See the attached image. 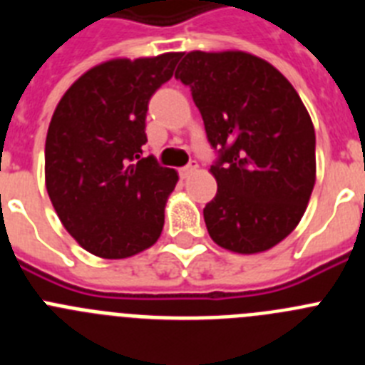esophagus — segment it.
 <instances>
[{"mask_svg": "<svg viewBox=\"0 0 365 365\" xmlns=\"http://www.w3.org/2000/svg\"><path fill=\"white\" fill-rule=\"evenodd\" d=\"M195 170H197V163H195V160H190V163L186 164L185 168H180L179 173H180V177H182V179H186V177L192 175V173L195 172Z\"/></svg>", "mask_w": 365, "mask_h": 365, "instance_id": "1", "label": "esophagus"}]
</instances>
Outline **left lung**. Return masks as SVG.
<instances>
[{"label":"left lung","mask_w":365,"mask_h":365,"mask_svg":"<svg viewBox=\"0 0 365 365\" xmlns=\"http://www.w3.org/2000/svg\"><path fill=\"white\" fill-rule=\"evenodd\" d=\"M175 78L190 87L206 137L217 193L205 222L219 247L269 250L296 228L316 180L314 125L291 82L241 53H182Z\"/></svg>","instance_id":"left-lung-1"}]
</instances>
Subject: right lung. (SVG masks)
Segmentation results:
<instances>
[{"label":"right lung","mask_w":365,"mask_h":365,"mask_svg":"<svg viewBox=\"0 0 365 365\" xmlns=\"http://www.w3.org/2000/svg\"><path fill=\"white\" fill-rule=\"evenodd\" d=\"M180 53L111 60L58 102L45 140V186L66 230L87 252L122 259L159 240L177 172L143 157L148 102Z\"/></svg>","instance_id":"right-lung-1"}]
</instances>
